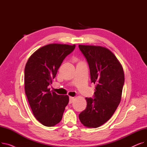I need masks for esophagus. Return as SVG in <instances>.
<instances>
[{"label": "esophagus", "mask_w": 147, "mask_h": 147, "mask_svg": "<svg viewBox=\"0 0 147 147\" xmlns=\"http://www.w3.org/2000/svg\"><path fill=\"white\" fill-rule=\"evenodd\" d=\"M74 101V97H69V104H72Z\"/></svg>", "instance_id": "esophagus-1"}]
</instances>
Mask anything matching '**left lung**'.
Returning a JSON list of instances; mask_svg holds the SVG:
<instances>
[{
    "label": "left lung",
    "instance_id": "1",
    "mask_svg": "<svg viewBox=\"0 0 147 147\" xmlns=\"http://www.w3.org/2000/svg\"><path fill=\"white\" fill-rule=\"evenodd\" d=\"M79 47L89 64L91 83L96 84L94 98H86V108L79 117L84 126L96 128L112 117L120 102L124 71L109 49L93 45H79Z\"/></svg>",
    "mask_w": 147,
    "mask_h": 147
}]
</instances>
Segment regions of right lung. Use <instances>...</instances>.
<instances>
[{"label":"right lung","mask_w":147,"mask_h":147,"mask_svg":"<svg viewBox=\"0 0 147 147\" xmlns=\"http://www.w3.org/2000/svg\"><path fill=\"white\" fill-rule=\"evenodd\" d=\"M76 45L52 43L37 49L24 69L25 92L36 119L45 126L58 124L69 102L68 95L57 94L48 88L64 58Z\"/></svg>","instance_id":"obj_1"}]
</instances>
